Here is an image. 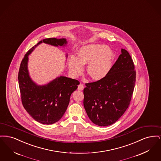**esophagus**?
Here are the masks:
<instances>
[{
  "label": "esophagus",
  "mask_w": 161,
  "mask_h": 161,
  "mask_svg": "<svg viewBox=\"0 0 161 161\" xmlns=\"http://www.w3.org/2000/svg\"><path fill=\"white\" fill-rule=\"evenodd\" d=\"M84 89V86L83 84H80L78 86V89L80 91H82Z\"/></svg>",
  "instance_id": "obj_1"
}]
</instances>
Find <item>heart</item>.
I'll return each mask as SVG.
<instances>
[{
    "label": "heart",
    "instance_id": "b5f03b06",
    "mask_svg": "<svg viewBox=\"0 0 161 161\" xmlns=\"http://www.w3.org/2000/svg\"><path fill=\"white\" fill-rule=\"evenodd\" d=\"M113 52L104 45L94 44L81 47L78 57L72 56L68 62L69 70L74 77L81 75L84 64H87L88 74L95 80H100L108 74L112 67Z\"/></svg>",
    "mask_w": 161,
    "mask_h": 161
}]
</instances>
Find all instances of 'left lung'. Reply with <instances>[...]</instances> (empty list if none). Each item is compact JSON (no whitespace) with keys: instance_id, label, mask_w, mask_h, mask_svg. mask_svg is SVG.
<instances>
[{"instance_id":"obj_1","label":"left lung","mask_w":161,"mask_h":161,"mask_svg":"<svg viewBox=\"0 0 161 161\" xmlns=\"http://www.w3.org/2000/svg\"><path fill=\"white\" fill-rule=\"evenodd\" d=\"M135 81L133 60L121 49V54L106 77L86 83L83 104L92 123L108 126L117 121L129 107Z\"/></svg>"}]
</instances>
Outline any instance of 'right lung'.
Segmentation results:
<instances>
[{
    "label": "right lung",
    "mask_w": 161,
    "mask_h": 161,
    "mask_svg": "<svg viewBox=\"0 0 161 161\" xmlns=\"http://www.w3.org/2000/svg\"><path fill=\"white\" fill-rule=\"evenodd\" d=\"M43 42L54 46H66L68 43L66 38H49L40 41L25 54L20 63L18 80L25 110L36 121L49 125L62 118L69 105L70 95L77 89L80 82L64 76L57 77L42 86L32 80L28 69V55Z\"/></svg>",
    "instance_id": "right-lung-1"
}]
</instances>
